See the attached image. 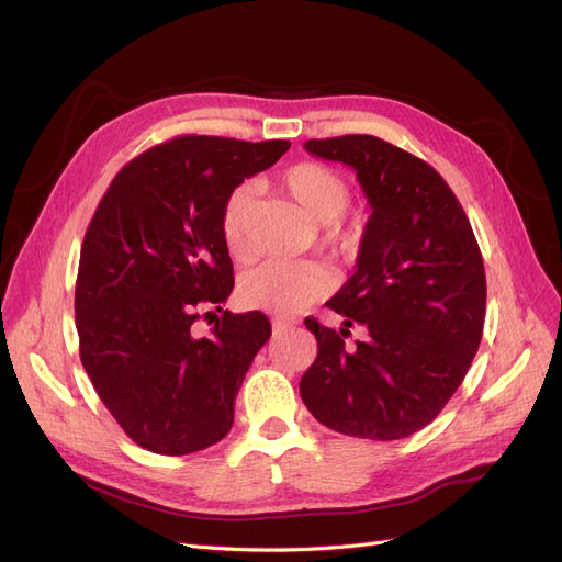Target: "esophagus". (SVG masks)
<instances>
[{
    "mask_svg": "<svg viewBox=\"0 0 562 562\" xmlns=\"http://www.w3.org/2000/svg\"><path fill=\"white\" fill-rule=\"evenodd\" d=\"M295 321H291V318H283V316H277L274 321H271V326H274V330L277 333H281V330H285V328H291Z\"/></svg>",
    "mask_w": 562,
    "mask_h": 562,
    "instance_id": "esophagus-1",
    "label": "esophagus"
}]
</instances>
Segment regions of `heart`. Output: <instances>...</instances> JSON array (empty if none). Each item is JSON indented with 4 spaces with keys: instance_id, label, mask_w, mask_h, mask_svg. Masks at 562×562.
<instances>
[{
    "instance_id": "b5f03b06",
    "label": "heart",
    "mask_w": 562,
    "mask_h": 562,
    "mask_svg": "<svg viewBox=\"0 0 562 562\" xmlns=\"http://www.w3.org/2000/svg\"><path fill=\"white\" fill-rule=\"evenodd\" d=\"M279 187L304 217L321 227V244L333 258L347 260L361 246V223H339L349 203V184L335 168L318 161H300L288 166L279 176ZM252 206V190L239 184L227 194L220 213V232L232 258H250L248 220ZM333 279L328 269L316 262H281L271 260L250 269L241 281V297L252 310L274 314H293L316 302L330 291Z\"/></svg>"
}]
</instances>
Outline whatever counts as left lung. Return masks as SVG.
Instances as JSON below:
<instances>
[{
    "mask_svg": "<svg viewBox=\"0 0 562 562\" xmlns=\"http://www.w3.org/2000/svg\"><path fill=\"white\" fill-rule=\"evenodd\" d=\"M310 155L351 166L370 203L356 271L316 318L318 353L300 380L307 411L333 431L398 440L443 411L479 351L485 267L469 217L436 168L375 135L307 140ZM351 325L367 339L347 350Z\"/></svg>",
    "mask_w": 562,
    "mask_h": 562,
    "instance_id": "1",
    "label": "left lung"
}]
</instances>
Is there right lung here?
<instances>
[{"instance_id": "right-lung-1", "label": "right lung", "mask_w": 562, "mask_h": 562, "mask_svg": "<svg viewBox=\"0 0 562 562\" xmlns=\"http://www.w3.org/2000/svg\"><path fill=\"white\" fill-rule=\"evenodd\" d=\"M288 147L178 135L131 159L98 203L75 288L79 356L119 427L149 452L190 454L232 429L271 323L224 312L206 338L191 326L203 306L223 311L234 288L220 232L227 194Z\"/></svg>"}]
</instances>
